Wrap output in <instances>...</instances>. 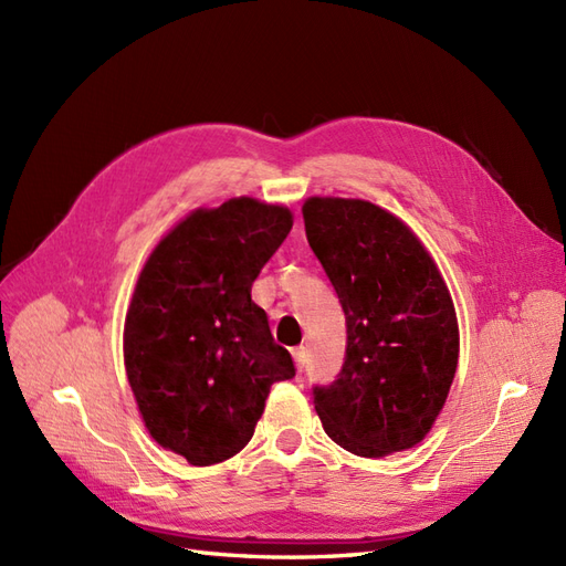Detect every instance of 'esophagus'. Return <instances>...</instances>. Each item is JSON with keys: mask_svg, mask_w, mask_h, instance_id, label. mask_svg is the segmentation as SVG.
Here are the masks:
<instances>
[{"mask_svg": "<svg viewBox=\"0 0 566 566\" xmlns=\"http://www.w3.org/2000/svg\"><path fill=\"white\" fill-rule=\"evenodd\" d=\"M293 358H295V368L302 373V370H304V364H306V352H304V347L293 349Z\"/></svg>", "mask_w": 566, "mask_h": 566, "instance_id": "esophagus-1", "label": "esophagus"}]
</instances>
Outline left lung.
Wrapping results in <instances>:
<instances>
[{
	"label": "left lung",
	"mask_w": 566,
	"mask_h": 566,
	"mask_svg": "<svg viewBox=\"0 0 566 566\" xmlns=\"http://www.w3.org/2000/svg\"><path fill=\"white\" fill-rule=\"evenodd\" d=\"M302 217L347 318L339 378L314 389L323 430L364 458L413 449L437 422L458 368L449 285L420 238L380 205L312 196Z\"/></svg>",
	"instance_id": "1"
}]
</instances>
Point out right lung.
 <instances>
[{"label": "right lung", "mask_w": 566, "mask_h": 566, "mask_svg": "<svg viewBox=\"0 0 566 566\" xmlns=\"http://www.w3.org/2000/svg\"><path fill=\"white\" fill-rule=\"evenodd\" d=\"M293 229L285 205L250 196L198 208L136 279L123 352L148 434L205 468L245 449L271 385L295 375L252 283Z\"/></svg>", "instance_id": "1"}]
</instances>
